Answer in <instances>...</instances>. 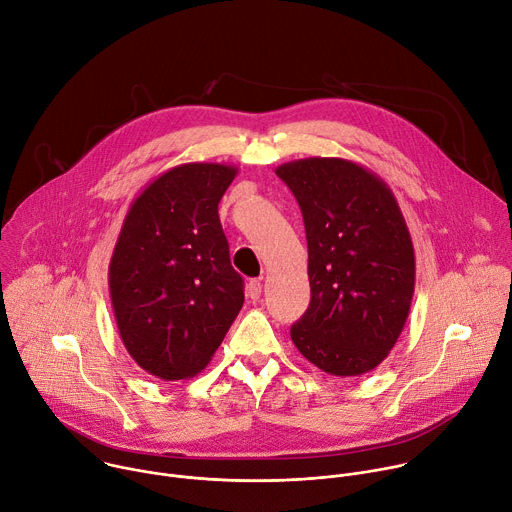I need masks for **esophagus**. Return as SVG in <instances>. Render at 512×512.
<instances>
[{"label": "esophagus", "instance_id": "esophagus-1", "mask_svg": "<svg viewBox=\"0 0 512 512\" xmlns=\"http://www.w3.org/2000/svg\"><path fill=\"white\" fill-rule=\"evenodd\" d=\"M261 289H263L261 281H259V279H251V281L247 283V296H249L251 300H259Z\"/></svg>", "mask_w": 512, "mask_h": 512}]
</instances>
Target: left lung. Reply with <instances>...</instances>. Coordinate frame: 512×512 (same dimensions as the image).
<instances>
[{"label": "left lung", "mask_w": 512, "mask_h": 512, "mask_svg": "<svg viewBox=\"0 0 512 512\" xmlns=\"http://www.w3.org/2000/svg\"><path fill=\"white\" fill-rule=\"evenodd\" d=\"M275 174L306 225L312 300L291 340L334 377H360L389 356L407 322L415 251L391 188L342 158H306Z\"/></svg>", "instance_id": "obj_1"}]
</instances>
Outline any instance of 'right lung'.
<instances>
[{"mask_svg": "<svg viewBox=\"0 0 512 512\" xmlns=\"http://www.w3.org/2000/svg\"><path fill=\"white\" fill-rule=\"evenodd\" d=\"M237 172L180 164L141 190L121 225L109 263L115 322L131 358L162 381L204 371L243 308L218 218Z\"/></svg>", "mask_w": 512, "mask_h": 512, "instance_id": "right-lung-1", "label": "right lung"}]
</instances>
